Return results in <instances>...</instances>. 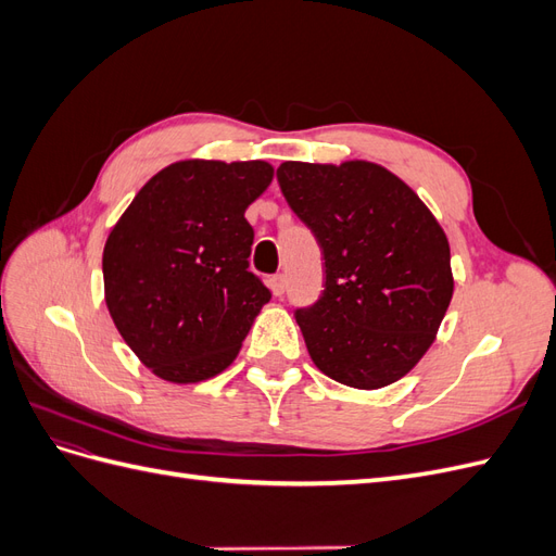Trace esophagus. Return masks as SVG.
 Listing matches in <instances>:
<instances>
[{"label":"esophagus","instance_id":"esophagus-1","mask_svg":"<svg viewBox=\"0 0 556 556\" xmlns=\"http://www.w3.org/2000/svg\"><path fill=\"white\" fill-rule=\"evenodd\" d=\"M268 285H271V292H274L276 296H280V294L285 292V276H282V274L271 276V280H268Z\"/></svg>","mask_w":556,"mask_h":556}]
</instances>
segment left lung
Listing matches in <instances>:
<instances>
[{
  "label": "left lung",
  "mask_w": 556,
  "mask_h": 556,
  "mask_svg": "<svg viewBox=\"0 0 556 556\" xmlns=\"http://www.w3.org/2000/svg\"><path fill=\"white\" fill-rule=\"evenodd\" d=\"M278 182L325 257L323 296L296 311L311 359L357 390L396 382L425 357L450 306L443 227L374 162H282Z\"/></svg>",
  "instance_id": "1"
}]
</instances>
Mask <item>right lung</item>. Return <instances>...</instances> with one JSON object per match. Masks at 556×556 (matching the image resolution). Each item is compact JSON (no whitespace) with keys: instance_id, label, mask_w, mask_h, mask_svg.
Wrapping results in <instances>:
<instances>
[{"instance_id":"obj_1","label":"right lung","mask_w":556,"mask_h":556,"mask_svg":"<svg viewBox=\"0 0 556 556\" xmlns=\"http://www.w3.org/2000/svg\"><path fill=\"white\" fill-rule=\"evenodd\" d=\"M274 180L262 160H182L150 178L104 245V296L125 343L166 382L237 359L271 292L248 268L245 208Z\"/></svg>"}]
</instances>
